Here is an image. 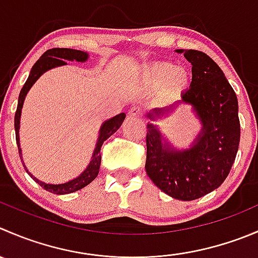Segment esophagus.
I'll list each match as a JSON object with an SVG mask.
<instances>
[{
    "instance_id": "34e87169",
    "label": "esophagus",
    "mask_w": 258,
    "mask_h": 258,
    "mask_svg": "<svg viewBox=\"0 0 258 258\" xmlns=\"http://www.w3.org/2000/svg\"><path fill=\"white\" fill-rule=\"evenodd\" d=\"M142 116H144V112L140 106H134L128 111V117H131V118H141Z\"/></svg>"
}]
</instances>
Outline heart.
<instances>
[{
	"mask_svg": "<svg viewBox=\"0 0 258 258\" xmlns=\"http://www.w3.org/2000/svg\"><path fill=\"white\" fill-rule=\"evenodd\" d=\"M144 79L152 87L161 86L164 93H179L189 84V71L182 66H174L169 61H160L147 67Z\"/></svg>",
	"mask_w": 258,
	"mask_h": 258,
	"instance_id": "obj_1",
	"label": "heart"
}]
</instances>
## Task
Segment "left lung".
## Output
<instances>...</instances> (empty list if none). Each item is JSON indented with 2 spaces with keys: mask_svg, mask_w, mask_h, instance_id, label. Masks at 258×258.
<instances>
[{
  "mask_svg": "<svg viewBox=\"0 0 258 258\" xmlns=\"http://www.w3.org/2000/svg\"><path fill=\"white\" fill-rule=\"evenodd\" d=\"M191 64V84L181 93L202 130L189 149H174L154 123H147L146 169L155 185L174 199L194 201L213 191L228 176L239 145L238 101L222 69L198 50L177 49ZM169 107L147 113L161 118Z\"/></svg>",
  "mask_w": 258,
  "mask_h": 258,
  "instance_id": "1",
  "label": "left lung"
}]
</instances>
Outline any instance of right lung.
<instances>
[{
	"instance_id": "obj_1",
	"label": "right lung",
	"mask_w": 258,
	"mask_h": 258,
	"mask_svg": "<svg viewBox=\"0 0 258 258\" xmlns=\"http://www.w3.org/2000/svg\"><path fill=\"white\" fill-rule=\"evenodd\" d=\"M66 60L69 61H79L84 62L88 60V54L86 51H82V50H76V49H64V47H54V49H50L47 51H45L41 55L39 60L34 64V67L31 68V72L29 74V78H27L26 83L22 87L21 92H20L19 96V103H17V109L16 113H15V131H16V142L17 147H19V154L20 159H22V152L20 149V136H19V130H20V117H21V109L24 106L25 97H26L27 92L30 91L32 86H34L35 82L45 73L49 69L56 68V67L67 66ZM124 117L126 114L119 113L117 116L112 117V118L107 119L103 124L101 126L99 130V136L97 140L96 147H94L93 155H92V160L89 162V165L87 166V169L82 172L79 176H77L76 179L69 180L68 182H64V184H46V182L41 181V180L36 179L31 172H29V170L26 169L24 164V160H22V165H24L25 170L27 171V174L37 182L41 187H44L45 190L50 192H54V194H69V192H74L77 190L82 189V187L87 186L88 184H91L94 179L97 177L99 172V166H101V147L103 145V142L106 141L108 137H111L117 130L121 127L122 122L124 121Z\"/></svg>"
}]
</instances>
